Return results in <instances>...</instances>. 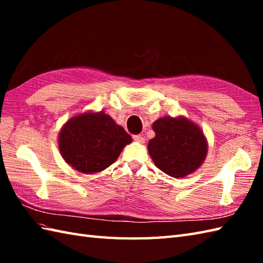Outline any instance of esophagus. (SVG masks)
Segmentation results:
<instances>
[{
  "label": "esophagus",
  "instance_id": "34e87169",
  "mask_svg": "<svg viewBox=\"0 0 263 263\" xmlns=\"http://www.w3.org/2000/svg\"><path fill=\"white\" fill-rule=\"evenodd\" d=\"M133 140L139 142V143H143L144 142V139L141 135H137V136H133Z\"/></svg>",
  "mask_w": 263,
  "mask_h": 263
}]
</instances>
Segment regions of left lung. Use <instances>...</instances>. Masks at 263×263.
Returning <instances> with one entry per match:
<instances>
[{"mask_svg":"<svg viewBox=\"0 0 263 263\" xmlns=\"http://www.w3.org/2000/svg\"><path fill=\"white\" fill-rule=\"evenodd\" d=\"M155 138L148 153L157 168L172 177H185L203 164L208 141L197 123L187 117L163 116L153 123Z\"/></svg>","mask_w":263,"mask_h":263,"instance_id":"1","label":"left lung"}]
</instances>
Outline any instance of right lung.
Wrapping results in <instances>:
<instances>
[{
  "label": "right lung",
  "mask_w": 263,
  "mask_h": 263,
  "mask_svg": "<svg viewBox=\"0 0 263 263\" xmlns=\"http://www.w3.org/2000/svg\"><path fill=\"white\" fill-rule=\"evenodd\" d=\"M131 142V136L104 110L73 115L61 127L58 137L62 158L82 174L105 171Z\"/></svg>",
  "instance_id": "right-lung-1"
}]
</instances>
